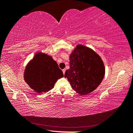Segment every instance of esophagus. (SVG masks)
<instances>
[{"label":"esophagus","instance_id":"1","mask_svg":"<svg viewBox=\"0 0 133 133\" xmlns=\"http://www.w3.org/2000/svg\"><path fill=\"white\" fill-rule=\"evenodd\" d=\"M62 71H63V74L64 75V74H65V71H66V69H63Z\"/></svg>","mask_w":133,"mask_h":133}]
</instances>
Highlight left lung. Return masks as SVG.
I'll return each mask as SVG.
<instances>
[{
    "mask_svg": "<svg viewBox=\"0 0 133 133\" xmlns=\"http://www.w3.org/2000/svg\"><path fill=\"white\" fill-rule=\"evenodd\" d=\"M70 69L64 77L71 88L80 95L93 91L102 83L105 66L102 58L93 49L77 44L69 56Z\"/></svg>",
    "mask_w": 133,
    "mask_h": 133,
    "instance_id": "left-lung-1",
    "label": "left lung"
}]
</instances>
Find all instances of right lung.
Listing matches in <instances>:
<instances>
[{
    "mask_svg": "<svg viewBox=\"0 0 133 133\" xmlns=\"http://www.w3.org/2000/svg\"><path fill=\"white\" fill-rule=\"evenodd\" d=\"M63 76L52 56L39 51L26 65L23 77L29 86L40 94L52 89L57 80Z\"/></svg>",
    "mask_w": 133,
    "mask_h": 133,
    "instance_id": "add662e5",
    "label": "right lung"
}]
</instances>
